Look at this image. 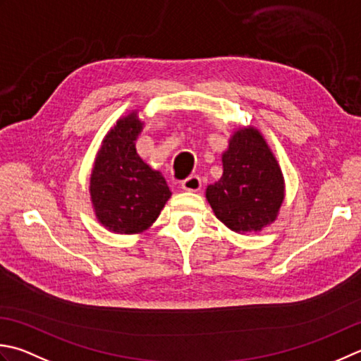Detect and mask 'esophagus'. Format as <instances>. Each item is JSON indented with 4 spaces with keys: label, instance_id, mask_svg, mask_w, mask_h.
Wrapping results in <instances>:
<instances>
[{
    "label": "esophagus",
    "instance_id": "obj_1",
    "mask_svg": "<svg viewBox=\"0 0 361 361\" xmlns=\"http://www.w3.org/2000/svg\"><path fill=\"white\" fill-rule=\"evenodd\" d=\"M181 188L185 190H189V192H197V190H200V188H202L200 176H197V175L188 176L186 180L181 181Z\"/></svg>",
    "mask_w": 361,
    "mask_h": 361
}]
</instances>
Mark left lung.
I'll list each match as a JSON object with an SVG mask.
<instances>
[{"label": "left lung", "mask_w": 361, "mask_h": 361, "mask_svg": "<svg viewBox=\"0 0 361 361\" xmlns=\"http://www.w3.org/2000/svg\"><path fill=\"white\" fill-rule=\"evenodd\" d=\"M222 176L207 188L216 217L231 231H261L279 216L285 178L277 158L255 126L238 128L222 153Z\"/></svg>", "instance_id": "8db88e82"}]
</instances>
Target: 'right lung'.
Masks as SVG:
<instances>
[{
  "label": "right lung",
  "instance_id": "add662e5",
  "mask_svg": "<svg viewBox=\"0 0 361 361\" xmlns=\"http://www.w3.org/2000/svg\"><path fill=\"white\" fill-rule=\"evenodd\" d=\"M142 130L137 109L120 117L104 136L92 167L89 192L97 221L117 235L150 228L172 195L162 173L136 152Z\"/></svg>",
  "mask_w": 361,
  "mask_h": 361
}]
</instances>
